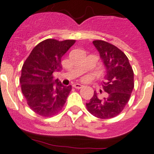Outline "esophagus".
Here are the masks:
<instances>
[{
	"mask_svg": "<svg viewBox=\"0 0 154 154\" xmlns=\"http://www.w3.org/2000/svg\"><path fill=\"white\" fill-rule=\"evenodd\" d=\"M72 86L74 87L75 89H81V88H82V85L81 84H78V83H75V84L72 85Z\"/></svg>",
	"mask_w": 154,
	"mask_h": 154,
	"instance_id": "obj_1",
	"label": "esophagus"
}]
</instances>
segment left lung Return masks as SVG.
Here are the masks:
<instances>
[{
  "mask_svg": "<svg viewBox=\"0 0 154 154\" xmlns=\"http://www.w3.org/2000/svg\"><path fill=\"white\" fill-rule=\"evenodd\" d=\"M93 43L106 68L102 86L108 94L100 98L94 92L86 107L95 117L109 119L120 114L129 101L134 88V71L126 55L117 47L101 40Z\"/></svg>",
  "mask_w": 154,
  "mask_h": 154,
  "instance_id": "obj_1",
  "label": "left lung"
}]
</instances>
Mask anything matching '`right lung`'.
Returning a JSON list of instances; mask_svg holds the SVG:
<instances>
[{
    "label": "right lung",
    "instance_id": "obj_1",
    "mask_svg": "<svg viewBox=\"0 0 154 154\" xmlns=\"http://www.w3.org/2000/svg\"><path fill=\"white\" fill-rule=\"evenodd\" d=\"M75 40L46 39L33 48L21 69V91L31 109L42 117H52L62 109L72 86H65L53 72L62 69L61 57Z\"/></svg>",
    "mask_w": 154,
    "mask_h": 154
}]
</instances>
